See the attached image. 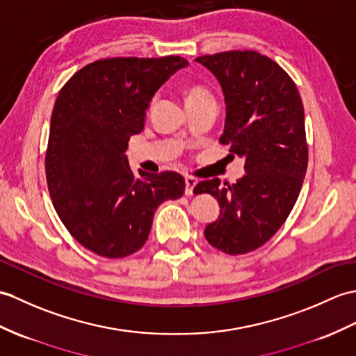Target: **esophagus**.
<instances>
[{"instance_id":"34e87169","label":"esophagus","mask_w":356,"mask_h":356,"mask_svg":"<svg viewBox=\"0 0 356 356\" xmlns=\"http://www.w3.org/2000/svg\"><path fill=\"white\" fill-rule=\"evenodd\" d=\"M197 179L195 177H193V176H186L185 177V185H186V188H185V194L186 195H193L194 194V188H195V185H197Z\"/></svg>"}]
</instances>
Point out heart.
I'll return each instance as SVG.
<instances>
[{
	"label": "heart",
	"instance_id": "heart-1",
	"mask_svg": "<svg viewBox=\"0 0 356 356\" xmlns=\"http://www.w3.org/2000/svg\"><path fill=\"white\" fill-rule=\"evenodd\" d=\"M204 95H209V94L206 92V90H204L203 88H198V86H195V88H193L191 90H189V94H188V100H191V98L204 97Z\"/></svg>",
	"mask_w": 356,
	"mask_h": 356
}]
</instances>
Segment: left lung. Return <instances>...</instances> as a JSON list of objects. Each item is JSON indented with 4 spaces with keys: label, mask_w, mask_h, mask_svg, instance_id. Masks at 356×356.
Returning a JSON list of instances; mask_svg holds the SVG:
<instances>
[{
    "label": "left lung",
    "mask_w": 356,
    "mask_h": 356,
    "mask_svg": "<svg viewBox=\"0 0 356 356\" xmlns=\"http://www.w3.org/2000/svg\"><path fill=\"white\" fill-rule=\"evenodd\" d=\"M195 60L216 76L225 95L220 143L245 161V175L235 184L212 179L194 188L220 204L204 238L227 254L249 253L277 232L302 189L308 167L302 98L291 77L256 51L236 49Z\"/></svg>",
    "instance_id": "8db88e82"
}]
</instances>
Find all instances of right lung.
Wrapping results in <instances>:
<instances>
[{"mask_svg": "<svg viewBox=\"0 0 356 356\" xmlns=\"http://www.w3.org/2000/svg\"><path fill=\"white\" fill-rule=\"evenodd\" d=\"M179 56L113 57L86 65L60 89L45 172L54 209L77 241L104 258L138 252L165 200L185 193L175 171H131L126 150L143 131L154 94L188 66Z\"/></svg>", "mask_w": 356, "mask_h": 356, "instance_id": "obj_1", "label": "right lung"}]
</instances>
